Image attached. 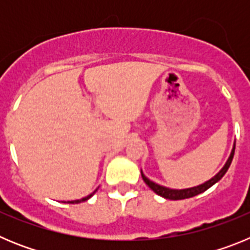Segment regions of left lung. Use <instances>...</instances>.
Segmentation results:
<instances>
[{
  "label": "left lung",
  "mask_w": 250,
  "mask_h": 250,
  "mask_svg": "<svg viewBox=\"0 0 250 250\" xmlns=\"http://www.w3.org/2000/svg\"><path fill=\"white\" fill-rule=\"evenodd\" d=\"M234 150H235V145L233 146V150H231L230 152V156H229L228 160H227V163H225V165L222 167V170H220L219 173L216 174L215 176H213L210 180H208V182H205L204 184H200L198 185V187L188 188V189H170V188L163 187V185H159L156 184V183L151 182L150 179H147L146 176L143 174V171H141V176H143V180L145 182V184H146L147 187L154 191V193L163 196V198H165V199H170V200L188 199V198H191V196H195L198 195V194L203 193V191L208 190V189H209L210 187H213L215 183L219 182L220 179L225 175V173L228 171L229 167H230L231 160H233V156H234Z\"/></svg>",
  "instance_id": "8db88e82"
}]
</instances>
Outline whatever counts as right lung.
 Returning <instances> with one entry per match:
<instances>
[{"label": "right lung", "instance_id": "right-lung-1", "mask_svg": "<svg viewBox=\"0 0 250 250\" xmlns=\"http://www.w3.org/2000/svg\"><path fill=\"white\" fill-rule=\"evenodd\" d=\"M96 191V190H95ZM95 191L94 193H91L90 194V195H87V196H85V198H83V199H77V200H72V202H67V203H70V204H77V203H81V202H86V200L87 199H90V198H91L92 195H94L95 194Z\"/></svg>", "mask_w": 250, "mask_h": 250}]
</instances>
